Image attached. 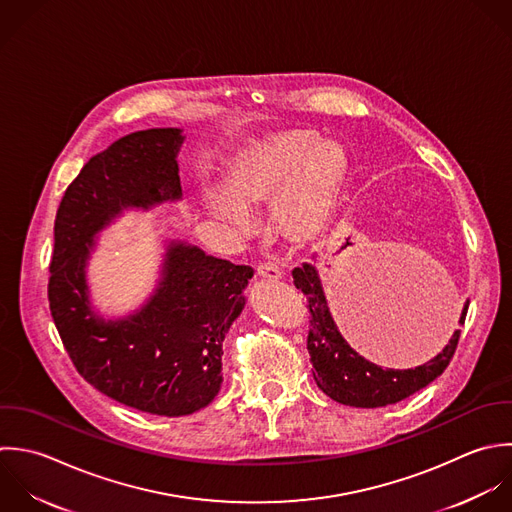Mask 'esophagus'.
I'll return each mask as SVG.
<instances>
[{"label":"esophagus","mask_w":512,"mask_h":512,"mask_svg":"<svg viewBox=\"0 0 512 512\" xmlns=\"http://www.w3.org/2000/svg\"><path fill=\"white\" fill-rule=\"evenodd\" d=\"M257 277H259V279H265V281H279V279H281V271H279L275 265L261 263V265L257 267Z\"/></svg>","instance_id":"34e87169"}]
</instances>
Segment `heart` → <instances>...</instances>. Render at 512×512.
I'll return each mask as SVG.
<instances>
[{
    "label": "heart",
    "mask_w": 512,
    "mask_h": 512,
    "mask_svg": "<svg viewBox=\"0 0 512 512\" xmlns=\"http://www.w3.org/2000/svg\"><path fill=\"white\" fill-rule=\"evenodd\" d=\"M317 138L311 129H293L245 143L229 159L223 201L211 197L209 215L243 229V217L275 205L277 233L289 245L321 241L347 193L351 161L339 141Z\"/></svg>",
    "instance_id": "heart-1"
}]
</instances>
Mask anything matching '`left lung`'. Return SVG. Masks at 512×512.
I'll return each mask as SVG.
<instances>
[{
  "mask_svg": "<svg viewBox=\"0 0 512 512\" xmlns=\"http://www.w3.org/2000/svg\"><path fill=\"white\" fill-rule=\"evenodd\" d=\"M295 287L307 297L311 313V329L307 337V349L313 363V377L317 387L333 401L359 407L377 409L395 405L413 393L433 383L449 367L461 337V329L453 333L445 349L431 361L413 369H385L369 361L365 351L361 354L352 349L341 335L319 279V271L313 263L293 269ZM469 301L461 313L459 323H465Z\"/></svg>",
  "mask_w": 512,
  "mask_h": 512,
  "instance_id": "1",
  "label": "left lung"
}]
</instances>
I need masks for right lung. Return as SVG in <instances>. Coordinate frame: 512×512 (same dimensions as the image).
Listing matches in <instances>:
<instances>
[{
    "label": "right lung",
    "mask_w": 512,
    "mask_h": 512,
    "mask_svg": "<svg viewBox=\"0 0 512 512\" xmlns=\"http://www.w3.org/2000/svg\"><path fill=\"white\" fill-rule=\"evenodd\" d=\"M183 129L129 133L93 155L55 215L49 309L77 373L109 399L159 417H183L219 393L223 341L245 307L247 265L169 241L161 279L141 309L105 319L91 307L85 267L95 235L125 209L181 199Z\"/></svg>",
    "instance_id": "obj_1"
}]
</instances>
